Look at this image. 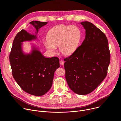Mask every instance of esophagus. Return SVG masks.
Instances as JSON below:
<instances>
[{"label": "esophagus", "mask_w": 121, "mask_h": 121, "mask_svg": "<svg viewBox=\"0 0 121 121\" xmlns=\"http://www.w3.org/2000/svg\"><path fill=\"white\" fill-rule=\"evenodd\" d=\"M60 64L61 65H64V61L62 60H60Z\"/></svg>", "instance_id": "1"}]
</instances>
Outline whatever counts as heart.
Here are the masks:
<instances>
[{"instance_id":"heart-1","label":"heart","mask_w":121,"mask_h":121,"mask_svg":"<svg viewBox=\"0 0 121 121\" xmlns=\"http://www.w3.org/2000/svg\"><path fill=\"white\" fill-rule=\"evenodd\" d=\"M81 38V32L77 26L59 25L51 28L44 44L49 51L55 53L59 47L60 52L65 55L72 54L76 49Z\"/></svg>"}]
</instances>
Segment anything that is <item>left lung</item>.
<instances>
[{
	"label": "left lung",
	"instance_id": "8db88e82",
	"mask_svg": "<svg viewBox=\"0 0 121 121\" xmlns=\"http://www.w3.org/2000/svg\"><path fill=\"white\" fill-rule=\"evenodd\" d=\"M86 37L70 56L64 58L65 78L74 93L84 95L94 90L103 81L110 62L108 41L105 34L93 23L81 22Z\"/></svg>",
	"mask_w": 121,
	"mask_h": 121
}]
</instances>
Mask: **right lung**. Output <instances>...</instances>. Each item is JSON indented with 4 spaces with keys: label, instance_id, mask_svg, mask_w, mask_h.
Masks as SVG:
<instances>
[{
    "label": "right lung",
    "instance_id": "obj_1",
    "mask_svg": "<svg viewBox=\"0 0 121 121\" xmlns=\"http://www.w3.org/2000/svg\"><path fill=\"white\" fill-rule=\"evenodd\" d=\"M30 23L35 25L38 32L47 22L33 21ZM35 38L23 29L20 31L13 40L9 58L13 77L21 88L29 94L41 96L50 89L54 72L60 67V63L58 57L45 58L35 49L31 54H23L21 42Z\"/></svg>",
    "mask_w": 121,
    "mask_h": 121
}]
</instances>
